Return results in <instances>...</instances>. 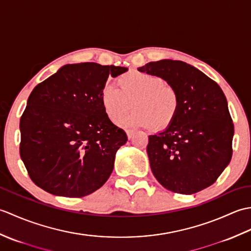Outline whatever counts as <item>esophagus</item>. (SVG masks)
Returning <instances> with one entry per match:
<instances>
[{
  "label": "esophagus",
  "mask_w": 251,
  "mask_h": 251,
  "mask_svg": "<svg viewBox=\"0 0 251 251\" xmlns=\"http://www.w3.org/2000/svg\"><path fill=\"white\" fill-rule=\"evenodd\" d=\"M126 134H127V137H128V139L130 140V139H132V137H134V135H135V131H134V130H129V129H127V130H126Z\"/></svg>",
  "instance_id": "esophagus-1"
}]
</instances>
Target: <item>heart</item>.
<instances>
[{"label":"heart","mask_w":251,"mask_h":251,"mask_svg":"<svg viewBox=\"0 0 251 251\" xmlns=\"http://www.w3.org/2000/svg\"><path fill=\"white\" fill-rule=\"evenodd\" d=\"M116 82L119 89L105 86L100 93L101 106L111 122H120L131 109V103L135 111L122 121L124 126L162 130L178 115L179 94L161 76L130 70L121 74Z\"/></svg>","instance_id":"b5f03b06"}]
</instances>
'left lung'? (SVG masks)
I'll list each match as a JSON object with an SVG mask.
<instances>
[{"instance_id": "left-lung-1", "label": "left lung", "mask_w": 251, "mask_h": 251, "mask_svg": "<svg viewBox=\"0 0 251 251\" xmlns=\"http://www.w3.org/2000/svg\"><path fill=\"white\" fill-rule=\"evenodd\" d=\"M138 71L161 76L180 98L175 121L149 136L147 152L154 177L165 189L180 194L210 186L232 158L234 125L222 89L180 60L152 61Z\"/></svg>"}]
</instances>
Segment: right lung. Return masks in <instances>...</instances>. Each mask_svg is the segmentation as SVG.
<instances>
[{"label": "right lung", "mask_w": 251, "mask_h": 251, "mask_svg": "<svg viewBox=\"0 0 251 251\" xmlns=\"http://www.w3.org/2000/svg\"><path fill=\"white\" fill-rule=\"evenodd\" d=\"M128 69L81 62L36 85L20 119V156L31 180L50 194L83 197L109 179L126 132L102 110L109 75Z\"/></svg>", "instance_id": "1"}]
</instances>
